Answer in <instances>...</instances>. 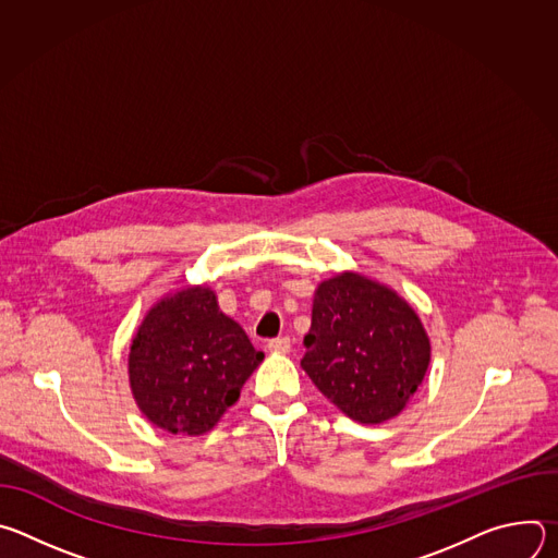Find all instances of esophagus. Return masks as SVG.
Segmentation results:
<instances>
[{
    "mask_svg": "<svg viewBox=\"0 0 558 558\" xmlns=\"http://www.w3.org/2000/svg\"><path fill=\"white\" fill-rule=\"evenodd\" d=\"M267 349L271 351V353H289L291 351V340L289 338H276V340H269V344H267Z\"/></svg>",
    "mask_w": 558,
    "mask_h": 558,
    "instance_id": "esophagus-1",
    "label": "esophagus"
}]
</instances>
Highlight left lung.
Listing matches in <instances>:
<instances>
[{
	"label": "left lung",
	"mask_w": 558,
	"mask_h": 558,
	"mask_svg": "<svg viewBox=\"0 0 558 558\" xmlns=\"http://www.w3.org/2000/svg\"><path fill=\"white\" fill-rule=\"evenodd\" d=\"M304 347V373L360 424H384L400 415L430 364V340L417 311L390 287L357 271L317 284Z\"/></svg>",
	"instance_id": "8db88e82"
}]
</instances>
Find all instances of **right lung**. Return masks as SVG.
Returning a JSON list of instances; mask_svg holds the SVG:
<instances>
[{
	"label": "right lung",
	"instance_id": "1",
	"mask_svg": "<svg viewBox=\"0 0 558 558\" xmlns=\"http://www.w3.org/2000/svg\"><path fill=\"white\" fill-rule=\"evenodd\" d=\"M265 360L207 284L163 295L136 329L128 375L138 411L172 435H205Z\"/></svg>",
	"mask_w": 558,
	"mask_h": 558
}]
</instances>
